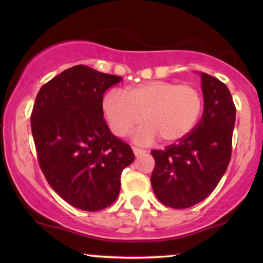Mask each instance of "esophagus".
<instances>
[{
  "label": "esophagus",
  "instance_id": "esophagus-1",
  "mask_svg": "<svg viewBox=\"0 0 263 263\" xmlns=\"http://www.w3.org/2000/svg\"><path fill=\"white\" fill-rule=\"evenodd\" d=\"M132 149H134V153L136 156H141V155H144V153H147L146 149L138 148V147H132Z\"/></svg>",
  "mask_w": 263,
  "mask_h": 263
}]
</instances>
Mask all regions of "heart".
Returning a JSON list of instances; mask_svg holds the SVG:
<instances>
[{
    "label": "heart",
    "mask_w": 263,
    "mask_h": 263,
    "mask_svg": "<svg viewBox=\"0 0 263 263\" xmlns=\"http://www.w3.org/2000/svg\"><path fill=\"white\" fill-rule=\"evenodd\" d=\"M102 108L111 131L126 137L141 125L146 127L138 140L151 142L158 136L163 142L173 143L193 131L203 111V96L192 84L172 81H149L126 89L122 95L110 91Z\"/></svg>",
    "instance_id": "1"
}]
</instances>
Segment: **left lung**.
Instances as JSON below:
<instances>
[{
  "instance_id": "left-lung-1",
  "label": "left lung",
  "mask_w": 263,
  "mask_h": 263,
  "mask_svg": "<svg viewBox=\"0 0 263 263\" xmlns=\"http://www.w3.org/2000/svg\"><path fill=\"white\" fill-rule=\"evenodd\" d=\"M204 96L201 120L190 134L164 149H153L151 176L162 204L185 209L200 203L216 188L231 158L236 107L228 86L200 73Z\"/></svg>"
}]
</instances>
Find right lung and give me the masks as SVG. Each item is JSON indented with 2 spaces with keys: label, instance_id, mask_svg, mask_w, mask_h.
<instances>
[{
  "label": "right lung",
  "instance_id": "add662e5",
  "mask_svg": "<svg viewBox=\"0 0 263 263\" xmlns=\"http://www.w3.org/2000/svg\"><path fill=\"white\" fill-rule=\"evenodd\" d=\"M122 78L75 65L39 90L31 115L38 162L54 192L78 209L98 211L119 197L122 171L135 159L111 134L102 96Z\"/></svg>",
  "mask_w": 263,
  "mask_h": 263
}]
</instances>
